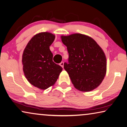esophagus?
Segmentation results:
<instances>
[{"instance_id":"esophagus-1","label":"esophagus","mask_w":127,"mask_h":127,"mask_svg":"<svg viewBox=\"0 0 127 127\" xmlns=\"http://www.w3.org/2000/svg\"><path fill=\"white\" fill-rule=\"evenodd\" d=\"M60 65L61 66L62 68H63L64 67V62H62L61 63H60Z\"/></svg>"}]
</instances>
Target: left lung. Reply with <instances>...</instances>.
Wrapping results in <instances>:
<instances>
[{
	"label": "left lung",
	"instance_id": "obj_1",
	"mask_svg": "<svg viewBox=\"0 0 127 127\" xmlns=\"http://www.w3.org/2000/svg\"><path fill=\"white\" fill-rule=\"evenodd\" d=\"M61 38L69 55L64 68L74 87L83 92L95 89L106 73V58L103 50L93 39L81 34Z\"/></svg>",
	"mask_w": 127,
	"mask_h": 127
}]
</instances>
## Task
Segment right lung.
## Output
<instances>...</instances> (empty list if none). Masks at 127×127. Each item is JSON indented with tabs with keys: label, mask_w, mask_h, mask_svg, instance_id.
Here are the masks:
<instances>
[{
	"label": "right lung",
	"mask_w": 127,
	"mask_h": 127,
	"mask_svg": "<svg viewBox=\"0 0 127 127\" xmlns=\"http://www.w3.org/2000/svg\"><path fill=\"white\" fill-rule=\"evenodd\" d=\"M55 35L48 32L38 33L30 40L23 54L24 74L32 85L47 89L55 83L62 68L53 61L50 46Z\"/></svg>",
	"instance_id": "1"
}]
</instances>
